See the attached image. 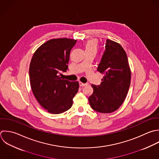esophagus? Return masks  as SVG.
Returning <instances> with one entry per match:
<instances>
[{"label": "esophagus", "mask_w": 159, "mask_h": 159, "mask_svg": "<svg viewBox=\"0 0 159 159\" xmlns=\"http://www.w3.org/2000/svg\"><path fill=\"white\" fill-rule=\"evenodd\" d=\"M88 85L87 84L82 83V82H79V85H80V87H84V86H86V85Z\"/></svg>", "instance_id": "obj_1"}]
</instances>
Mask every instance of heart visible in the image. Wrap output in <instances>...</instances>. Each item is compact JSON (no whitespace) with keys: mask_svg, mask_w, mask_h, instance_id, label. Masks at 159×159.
Here are the masks:
<instances>
[{"mask_svg":"<svg viewBox=\"0 0 159 159\" xmlns=\"http://www.w3.org/2000/svg\"><path fill=\"white\" fill-rule=\"evenodd\" d=\"M85 51L97 52L98 49V43L95 39H90L86 42L84 45Z\"/></svg>","mask_w":159,"mask_h":159,"instance_id":"1","label":"heart"}]
</instances>
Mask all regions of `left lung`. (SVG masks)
I'll return each instance as SVG.
<instances>
[{
    "label": "left lung",
    "mask_w": 159,
    "mask_h": 159,
    "mask_svg": "<svg viewBox=\"0 0 159 159\" xmlns=\"http://www.w3.org/2000/svg\"><path fill=\"white\" fill-rule=\"evenodd\" d=\"M106 50L97 70L103 75L100 85H92L89 102L93 110L102 113L117 110L125 101L130 86L131 72L126 53L118 43L107 39Z\"/></svg>",
    "instance_id": "8db88e82"
}]
</instances>
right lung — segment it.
Here are the masks:
<instances>
[{"label":"right lung","instance_id":"obj_1","mask_svg":"<svg viewBox=\"0 0 159 159\" xmlns=\"http://www.w3.org/2000/svg\"><path fill=\"white\" fill-rule=\"evenodd\" d=\"M77 39L56 38L41 45L34 52L30 68V80L36 99L46 111L60 114L70 109L77 93L79 82L60 77L68 69L70 50Z\"/></svg>","mask_w":159,"mask_h":159}]
</instances>
